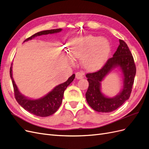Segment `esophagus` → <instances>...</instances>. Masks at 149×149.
I'll return each mask as SVG.
<instances>
[{"label": "esophagus", "instance_id": "1", "mask_svg": "<svg viewBox=\"0 0 149 149\" xmlns=\"http://www.w3.org/2000/svg\"><path fill=\"white\" fill-rule=\"evenodd\" d=\"M75 77L77 79H81L84 78V75L81 72H77L75 74Z\"/></svg>", "mask_w": 149, "mask_h": 149}]
</instances>
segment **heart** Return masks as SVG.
<instances>
[{"label":"heart","mask_w":149,"mask_h":149,"mask_svg":"<svg viewBox=\"0 0 149 149\" xmlns=\"http://www.w3.org/2000/svg\"><path fill=\"white\" fill-rule=\"evenodd\" d=\"M70 49L73 58H81V64L85 69L94 71L104 64L110 46L105 38L88 35L78 38Z\"/></svg>","instance_id":"heart-1"}]
</instances>
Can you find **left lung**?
Returning a JSON list of instances; mask_svg holds the SVG:
<instances>
[{
  "label": "left lung",
  "instance_id": "left-lung-1",
  "mask_svg": "<svg viewBox=\"0 0 149 149\" xmlns=\"http://www.w3.org/2000/svg\"><path fill=\"white\" fill-rule=\"evenodd\" d=\"M116 68L121 70L123 75V86L121 92L110 98L101 92L100 85L106 76ZM136 73L131 52L126 43L119 40V45L113 57L100 70L86 75L89 86L85 97L89 106L95 111L102 113H109L118 109L130 97Z\"/></svg>",
  "mask_w": 149,
  "mask_h": 149
}]
</instances>
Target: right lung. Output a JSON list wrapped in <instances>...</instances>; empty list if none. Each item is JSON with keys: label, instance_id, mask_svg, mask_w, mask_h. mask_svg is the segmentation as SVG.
Returning a JSON list of instances; mask_svg holds the SVG:
<instances>
[{"label": "right lung", "instance_id": "1", "mask_svg": "<svg viewBox=\"0 0 149 149\" xmlns=\"http://www.w3.org/2000/svg\"><path fill=\"white\" fill-rule=\"evenodd\" d=\"M62 30V29L61 28H59V29L41 31L27 38L24 42L31 40L38 36L54 34V33H59ZM10 76L12 79L14 94L17 102L22 108L28 112L40 117L49 116L56 112L62 103L65 90L75 79V74H73L66 81L57 85L43 97L34 100L25 97L20 92L12 76V64L10 69Z\"/></svg>", "mask_w": 149, "mask_h": 149}]
</instances>
